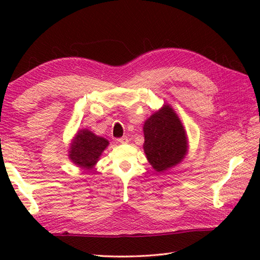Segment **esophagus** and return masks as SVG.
I'll list each match as a JSON object with an SVG mask.
<instances>
[{"mask_svg":"<svg viewBox=\"0 0 260 260\" xmlns=\"http://www.w3.org/2000/svg\"><path fill=\"white\" fill-rule=\"evenodd\" d=\"M117 142L120 143V144H126V143H128V137H127V136L120 137V139L117 140Z\"/></svg>","mask_w":260,"mask_h":260,"instance_id":"1","label":"esophagus"}]
</instances>
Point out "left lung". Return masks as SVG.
<instances>
[{
	"label": "left lung",
	"mask_w": 260,
	"mask_h": 260,
	"mask_svg": "<svg viewBox=\"0 0 260 260\" xmlns=\"http://www.w3.org/2000/svg\"><path fill=\"white\" fill-rule=\"evenodd\" d=\"M144 153L156 172L163 173L183 161L189 142L184 126L172 106L164 104L148 117L144 126Z\"/></svg>",
	"instance_id": "obj_1"
}]
</instances>
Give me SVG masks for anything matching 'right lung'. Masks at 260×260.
<instances>
[{
	"instance_id": "add662e5",
	"label": "right lung",
	"mask_w": 260,
	"mask_h": 260,
	"mask_svg": "<svg viewBox=\"0 0 260 260\" xmlns=\"http://www.w3.org/2000/svg\"><path fill=\"white\" fill-rule=\"evenodd\" d=\"M108 145V140L93 134L89 129L82 128L71 140L68 157L78 168L90 172Z\"/></svg>"
}]
</instances>
